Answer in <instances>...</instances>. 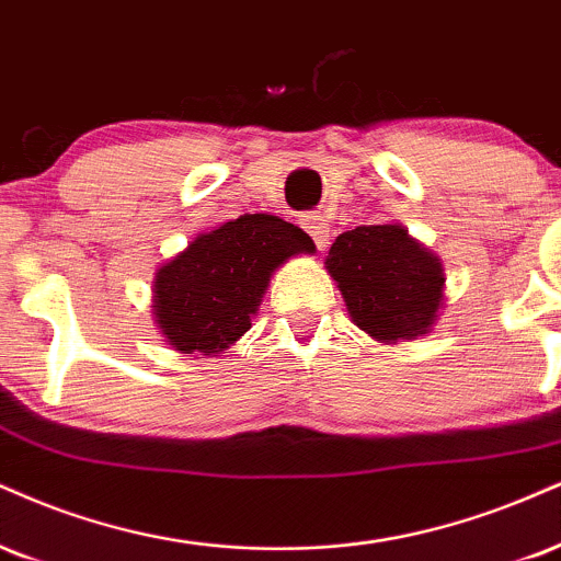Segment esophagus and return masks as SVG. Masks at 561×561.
Segmentation results:
<instances>
[{
	"label": "esophagus",
	"instance_id": "34e87169",
	"mask_svg": "<svg viewBox=\"0 0 561 561\" xmlns=\"http://www.w3.org/2000/svg\"><path fill=\"white\" fill-rule=\"evenodd\" d=\"M306 229H308L310 238H313L319 251H323V248L329 245V238H332V225H329L327 216H323V214L306 216Z\"/></svg>",
	"mask_w": 561,
	"mask_h": 561
}]
</instances>
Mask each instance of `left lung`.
Masks as SVG:
<instances>
[{
	"label": "left lung",
	"mask_w": 561,
	"mask_h": 561,
	"mask_svg": "<svg viewBox=\"0 0 561 561\" xmlns=\"http://www.w3.org/2000/svg\"><path fill=\"white\" fill-rule=\"evenodd\" d=\"M327 268L353 321L374 340L423 336L442 308V261L402 225L347 229L329 248Z\"/></svg>",
	"instance_id": "8db88e82"
}]
</instances>
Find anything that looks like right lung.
<instances>
[{
  "label": "right lung",
  "instance_id": "1",
  "mask_svg": "<svg viewBox=\"0 0 561 561\" xmlns=\"http://www.w3.org/2000/svg\"><path fill=\"white\" fill-rule=\"evenodd\" d=\"M298 253H313V240L272 214H245L198 234L157 272L161 334L180 353H221L251 329L274 268Z\"/></svg>",
  "mask_w": 561,
  "mask_h": 561
}]
</instances>
